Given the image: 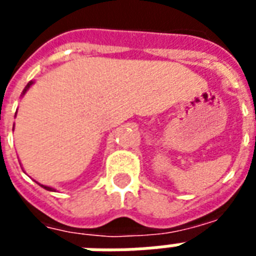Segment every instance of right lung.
I'll return each instance as SVG.
<instances>
[{"label": "right lung", "instance_id": "add662e5", "mask_svg": "<svg viewBox=\"0 0 256 256\" xmlns=\"http://www.w3.org/2000/svg\"><path fill=\"white\" fill-rule=\"evenodd\" d=\"M34 84V81H30V82H28L27 85H26V88H24V90H22V94H26V92H27L28 90H30V86H31V85ZM13 128H14V126H13ZM42 187H43V188H46V190H48V191H56V188H52V187H48V186H43V184H40Z\"/></svg>", "mask_w": 256, "mask_h": 256}]
</instances>
